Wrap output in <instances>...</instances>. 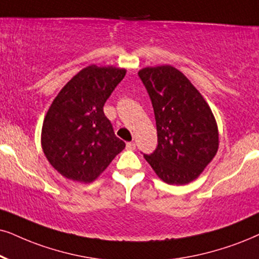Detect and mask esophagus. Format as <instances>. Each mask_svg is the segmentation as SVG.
I'll list each match as a JSON object with an SVG mask.
<instances>
[{"label":"esophagus","mask_w":259,"mask_h":259,"mask_svg":"<svg viewBox=\"0 0 259 259\" xmlns=\"http://www.w3.org/2000/svg\"><path fill=\"white\" fill-rule=\"evenodd\" d=\"M126 149L127 150H135L136 149V145L134 142H127L126 143Z\"/></svg>","instance_id":"esophagus-1"}]
</instances>
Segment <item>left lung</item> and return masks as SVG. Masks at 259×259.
Here are the masks:
<instances>
[{
	"label": "left lung",
	"instance_id": "left-lung-1",
	"mask_svg": "<svg viewBox=\"0 0 259 259\" xmlns=\"http://www.w3.org/2000/svg\"><path fill=\"white\" fill-rule=\"evenodd\" d=\"M139 76L152 100L158 130V147L143 156L162 182L189 184L217 155V119L197 88L172 65L142 68Z\"/></svg>",
	"mask_w": 259,
	"mask_h": 259
}]
</instances>
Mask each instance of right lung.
I'll use <instances>...</instances> for the list:
<instances>
[{
	"mask_svg": "<svg viewBox=\"0 0 259 259\" xmlns=\"http://www.w3.org/2000/svg\"><path fill=\"white\" fill-rule=\"evenodd\" d=\"M125 73L112 65H88L65 83L49 107L41 148L52 167L67 179L94 182L125 147L103 110Z\"/></svg>",
	"mask_w": 259,
	"mask_h": 259,
	"instance_id": "obj_1",
	"label": "right lung"
}]
</instances>
